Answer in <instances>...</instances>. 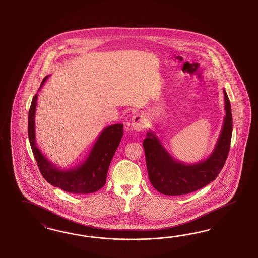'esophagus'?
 Segmentation results:
<instances>
[{
    "instance_id": "34e87169",
    "label": "esophagus",
    "mask_w": 258,
    "mask_h": 258,
    "mask_svg": "<svg viewBox=\"0 0 258 258\" xmlns=\"http://www.w3.org/2000/svg\"><path fill=\"white\" fill-rule=\"evenodd\" d=\"M146 123H147V121H146L145 116L137 114V115H134L132 119V127L136 132H140L145 127Z\"/></svg>"
}]
</instances>
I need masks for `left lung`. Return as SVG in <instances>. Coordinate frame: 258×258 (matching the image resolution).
Listing matches in <instances>:
<instances>
[{
    "instance_id": "1",
    "label": "left lung",
    "mask_w": 258,
    "mask_h": 258,
    "mask_svg": "<svg viewBox=\"0 0 258 258\" xmlns=\"http://www.w3.org/2000/svg\"><path fill=\"white\" fill-rule=\"evenodd\" d=\"M224 94L225 116L219 139L211 154L195 164L179 162L165 149L156 133L148 131L143 142L149 178L158 192L168 196L185 195L206 186L219 176L230 150L233 133L231 103Z\"/></svg>"
}]
</instances>
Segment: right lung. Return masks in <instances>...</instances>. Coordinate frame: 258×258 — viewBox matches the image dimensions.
<instances>
[{
    "label": "right lung",
    "mask_w": 258,
    "mask_h": 258,
    "mask_svg": "<svg viewBox=\"0 0 258 258\" xmlns=\"http://www.w3.org/2000/svg\"><path fill=\"white\" fill-rule=\"evenodd\" d=\"M49 76L43 78L39 91ZM39 94L32 99L28 114V137L33 154L43 178L52 185L72 194H90L101 189L107 179L109 164L123 136V124L103 128L86 160L70 168H61L53 164L40 151L36 142L35 115Z\"/></svg>",
    "instance_id": "1"
}]
</instances>
